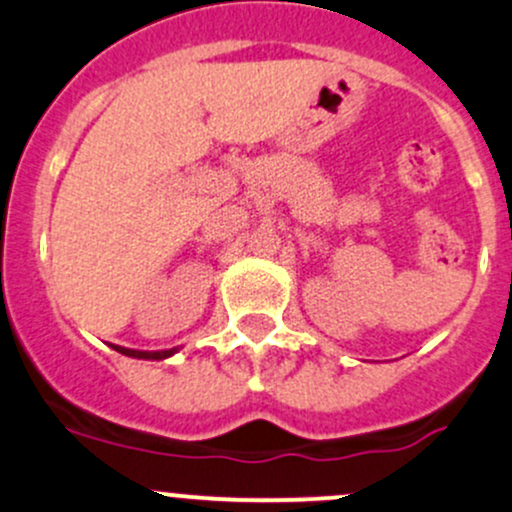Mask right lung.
<instances>
[{
    "label": "right lung",
    "mask_w": 512,
    "mask_h": 512,
    "mask_svg": "<svg viewBox=\"0 0 512 512\" xmlns=\"http://www.w3.org/2000/svg\"><path fill=\"white\" fill-rule=\"evenodd\" d=\"M112 349H117L119 354L124 356H131V359H146V361H163L168 359V356H173L175 351H178V346L175 349H166V351H139V349H126V346H114Z\"/></svg>",
    "instance_id": "1"
}]
</instances>
